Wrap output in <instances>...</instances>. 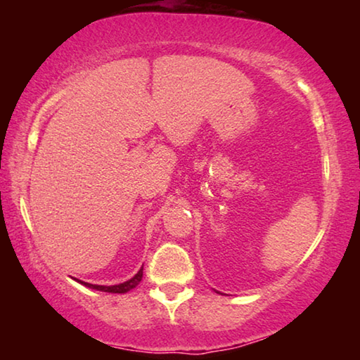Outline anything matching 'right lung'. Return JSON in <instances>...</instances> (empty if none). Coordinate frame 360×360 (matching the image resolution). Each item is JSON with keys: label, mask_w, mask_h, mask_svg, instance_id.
I'll use <instances>...</instances> for the list:
<instances>
[{"label": "right lung", "mask_w": 360, "mask_h": 360, "mask_svg": "<svg viewBox=\"0 0 360 360\" xmlns=\"http://www.w3.org/2000/svg\"><path fill=\"white\" fill-rule=\"evenodd\" d=\"M143 279V266L141 270H139L135 276H133L131 279H129V281L122 283V284H115V285H98V284H90V283H84V281H79L84 284L85 288H90V289H95V290H101V292H111V294H125V292H129L131 289H135L136 285L141 283Z\"/></svg>", "instance_id": "1"}]
</instances>
